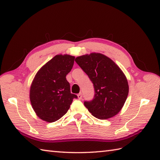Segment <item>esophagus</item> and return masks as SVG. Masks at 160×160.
Listing matches in <instances>:
<instances>
[{"mask_svg": "<svg viewBox=\"0 0 160 160\" xmlns=\"http://www.w3.org/2000/svg\"><path fill=\"white\" fill-rule=\"evenodd\" d=\"M82 93H81L78 94V99H79V100L82 99Z\"/></svg>", "mask_w": 160, "mask_h": 160, "instance_id": "1", "label": "esophagus"}]
</instances>
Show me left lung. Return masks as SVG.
<instances>
[{"mask_svg": "<svg viewBox=\"0 0 160 160\" xmlns=\"http://www.w3.org/2000/svg\"><path fill=\"white\" fill-rule=\"evenodd\" d=\"M76 63L93 84L95 96L84 102L94 117L106 120L117 115L123 107L128 94L127 77L109 58L100 53L78 56Z\"/></svg>", "mask_w": 160, "mask_h": 160, "instance_id": "left-lung-1", "label": "left lung"}]
</instances>
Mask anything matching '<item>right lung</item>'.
<instances>
[{"label": "right lung", "instance_id": "right-lung-1", "mask_svg": "<svg viewBox=\"0 0 160 160\" xmlns=\"http://www.w3.org/2000/svg\"><path fill=\"white\" fill-rule=\"evenodd\" d=\"M75 57L56 55L37 72L29 91V98L36 114L41 120L53 122L67 113L73 98L66 79L73 66Z\"/></svg>", "mask_w": 160, "mask_h": 160}]
</instances>
